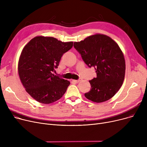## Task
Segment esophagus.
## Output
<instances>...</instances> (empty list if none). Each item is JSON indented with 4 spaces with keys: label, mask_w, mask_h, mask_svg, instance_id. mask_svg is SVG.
Returning a JSON list of instances; mask_svg holds the SVG:
<instances>
[{
    "label": "esophagus",
    "mask_w": 147,
    "mask_h": 147,
    "mask_svg": "<svg viewBox=\"0 0 147 147\" xmlns=\"http://www.w3.org/2000/svg\"><path fill=\"white\" fill-rule=\"evenodd\" d=\"M82 79H79V80H73V82H75V83H79L80 82Z\"/></svg>",
    "instance_id": "1"
}]
</instances>
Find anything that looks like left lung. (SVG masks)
I'll return each instance as SVG.
<instances>
[{"label":"left lung","mask_w":147,"mask_h":147,"mask_svg":"<svg viewBox=\"0 0 147 147\" xmlns=\"http://www.w3.org/2000/svg\"><path fill=\"white\" fill-rule=\"evenodd\" d=\"M74 47L96 73V78L89 80L90 90L84 96L97 103L111 99L122 86L125 75V59L118 44L109 36L96 34L75 42Z\"/></svg>","instance_id":"left-lung-1"}]
</instances>
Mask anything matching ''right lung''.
<instances>
[{"label": "right lung", "mask_w": 147, "mask_h": 147, "mask_svg": "<svg viewBox=\"0 0 147 147\" xmlns=\"http://www.w3.org/2000/svg\"><path fill=\"white\" fill-rule=\"evenodd\" d=\"M73 42H63L52 37L36 36L23 48L18 70L26 92L38 102L49 104L64 95L69 81L54 75L63 54Z\"/></svg>", "instance_id": "right-lung-1"}]
</instances>
